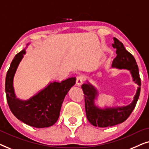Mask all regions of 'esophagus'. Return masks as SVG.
Wrapping results in <instances>:
<instances>
[{
    "label": "esophagus",
    "mask_w": 149,
    "mask_h": 149,
    "mask_svg": "<svg viewBox=\"0 0 149 149\" xmlns=\"http://www.w3.org/2000/svg\"><path fill=\"white\" fill-rule=\"evenodd\" d=\"M85 80V78L84 76H83V75H81V76H79L77 78V82H76V84L78 85V86H80V85L82 84V83L84 82Z\"/></svg>",
    "instance_id": "esophagus-1"
}]
</instances>
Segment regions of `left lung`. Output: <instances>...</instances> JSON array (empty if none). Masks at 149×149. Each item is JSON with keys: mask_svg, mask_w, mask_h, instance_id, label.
Returning <instances> with one entry per match:
<instances>
[{"mask_svg": "<svg viewBox=\"0 0 149 149\" xmlns=\"http://www.w3.org/2000/svg\"><path fill=\"white\" fill-rule=\"evenodd\" d=\"M113 47L115 48L117 57L114 59L112 66L118 68H125L130 70L133 81L139 85L134 100L130 105L123 107L113 108L106 110L99 109L94 104L97 91L94 87L87 83L81 86L85 97V108L87 119L91 125L95 127H111L125 121L135 108L140 93L141 80L140 78L138 66L134 56L124 47L123 43L117 38H114Z\"/></svg>", "mask_w": 149, "mask_h": 149, "instance_id": "8db88e82", "label": "left lung"}]
</instances>
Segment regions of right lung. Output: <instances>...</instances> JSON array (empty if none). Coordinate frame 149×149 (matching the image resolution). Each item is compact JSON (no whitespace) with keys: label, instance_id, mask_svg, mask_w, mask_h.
I'll return each instance as SVG.
<instances>
[{"label":"right lung","instance_id":"add662e5","mask_svg":"<svg viewBox=\"0 0 149 149\" xmlns=\"http://www.w3.org/2000/svg\"><path fill=\"white\" fill-rule=\"evenodd\" d=\"M25 54L24 49L16 54L7 71L5 91L8 105L15 117L24 123L38 128L50 127L58 121L64 97L76 83V78L51 83L29 100H19L14 93L13 80L18 64Z\"/></svg>","mask_w":149,"mask_h":149}]
</instances>
